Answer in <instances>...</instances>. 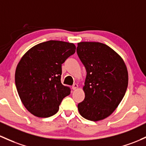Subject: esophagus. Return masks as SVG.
Instances as JSON below:
<instances>
[{"label":"esophagus","instance_id":"esophagus-1","mask_svg":"<svg viewBox=\"0 0 146 146\" xmlns=\"http://www.w3.org/2000/svg\"><path fill=\"white\" fill-rule=\"evenodd\" d=\"M78 85L77 84H74L73 86H72V89H73V90H76V89H78Z\"/></svg>","mask_w":146,"mask_h":146}]
</instances>
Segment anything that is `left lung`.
<instances>
[{"mask_svg": "<svg viewBox=\"0 0 146 146\" xmlns=\"http://www.w3.org/2000/svg\"><path fill=\"white\" fill-rule=\"evenodd\" d=\"M77 53L84 66L86 76L83 90L85 98L78 105L83 118L92 121L111 114L125 94L127 67L121 57L107 45L80 42Z\"/></svg>", "mask_w": 146, "mask_h": 146, "instance_id": "obj_1", "label": "left lung"}]
</instances>
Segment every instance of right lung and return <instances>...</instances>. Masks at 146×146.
I'll use <instances>...</instances> for the list:
<instances>
[{
  "label": "right lung",
  "instance_id": "right-lung-1",
  "mask_svg": "<svg viewBox=\"0 0 146 146\" xmlns=\"http://www.w3.org/2000/svg\"><path fill=\"white\" fill-rule=\"evenodd\" d=\"M76 49L72 43L50 40L33 46L19 61L16 86L23 105L34 116H53L70 94V88L61 82L62 64Z\"/></svg>",
  "mask_w": 146,
  "mask_h": 146
}]
</instances>
